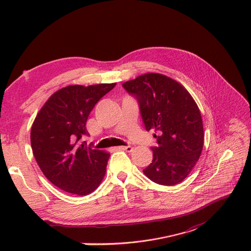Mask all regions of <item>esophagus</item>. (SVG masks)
Instances as JSON below:
<instances>
[{
	"label": "esophagus",
	"instance_id": "1",
	"mask_svg": "<svg viewBox=\"0 0 251 251\" xmlns=\"http://www.w3.org/2000/svg\"><path fill=\"white\" fill-rule=\"evenodd\" d=\"M119 149L125 150V151H127V152H131V151L133 150V148H132L131 146H121V147H119Z\"/></svg>",
	"mask_w": 251,
	"mask_h": 251
}]
</instances>
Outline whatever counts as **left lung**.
Masks as SVG:
<instances>
[{
    "label": "left lung",
    "mask_w": 251,
    "mask_h": 251,
    "mask_svg": "<svg viewBox=\"0 0 251 251\" xmlns=\"http://www.w3.org/2000/svg\"><path fill=\"white\" fill-rule=\"evenodd\" d=\"M140 105L146 130H154L153 160L143 171L151 181L173 186L182 182L198 162L203 127L196 101L181 83L159 73H146L123 83Z\"/></svg>",
    "instance_id": "8db88e82"
}]
</instances>
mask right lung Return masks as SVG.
I'll return each mask as SVG.
<instances>
[{
  "label": "right lung",
  "instance_id": "obj_1",
  "mask_svg": "<svg viewBox=\"0 0 251 251\" xmlns=\"http://www.w3.org/2000/svg\"><path fill=\"white\" fill-rule=\"evenodd\" d=\"M114 83L68 86L49 98L31 129V146L40 170L55 186L88 196L104 178L109 153L87 147L86 123L92 109Z\"/></svg>",
  "mask_w": 251,
  "mask_h": 251
}]
</instances>
